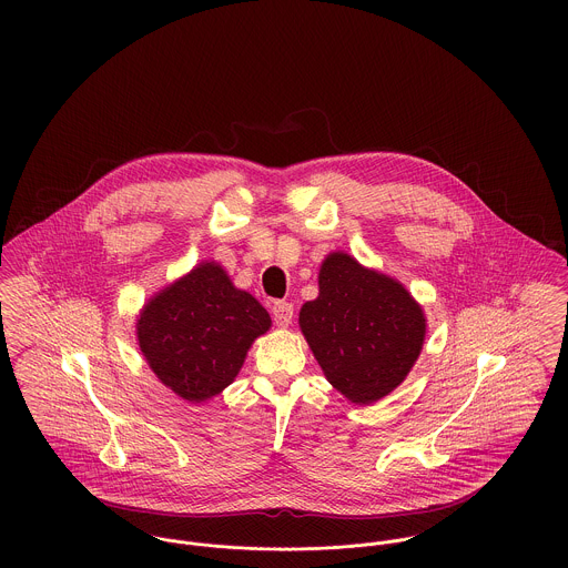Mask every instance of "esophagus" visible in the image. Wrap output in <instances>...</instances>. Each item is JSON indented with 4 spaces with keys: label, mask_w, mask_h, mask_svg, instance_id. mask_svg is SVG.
Listing matches in <instances>:
<instances>
[{
    "label": "esophagus",
    "mask_w": 568,
    "mask_h": 568,
    "mask_svg": "<svg viewBox=\"0 0 568 568\" xmlns=\"http://www.w3.org/2000/svg\"><path fill=\"white\" fill-rule=\"evenodd\" d=\"M271 313H273L275 324L280 327H288L293 322V304H288V302H275Z\"/></svg>",
    "instance_id": "obj_1"
}]
</instances>
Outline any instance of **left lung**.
I'll return each mask as SVG.
<instances>
[{
  "instance_id": "left-lung-1",
  "label": "left lung",
  "mask_w": 568,
  "mask_h": 568,
  "mask_svg": "<svg viewBox=\"0 0 568 568\" xmlns=\"http://www.w3.org/2000/svg\"><path fill=\"white\" fill-rule=\"evenodd\" d=\"M300 327L327 383L349 403L372 405L415 365L426 317L398 280L334 251L320 268V297L300 311Z\"/></svg>"
}]
</instances>
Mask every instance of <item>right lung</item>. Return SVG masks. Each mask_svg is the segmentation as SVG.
I'll return each mask as SVG.
<instances>
[{
  "label": "right lung",
  "mask_w": 568,
  "mask_h": 568,
  "mask_svg": "<svg viewBox=\"0 0 568 568\" xmlns=\"http://www.w3.org/2000/svg\"><path fill=\"white\" fill-rule=\"evenodd\" d=\"M135 327L155 376L179 398L199 405L234 383L271 317L232 284L221 264L201 262L151 297Z\"/></svg>",
  "instance_id": "1"
}]
</instances>
